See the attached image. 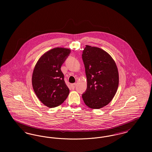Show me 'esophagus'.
<instances>
[{
    "mask_svg": "<svg viewBox=\"0 0 152 152\" xmlns=\"http://www.w3.org/2000/svg\"><path fill=\"white\" fill-rule=\"evenodd\" d=\"M76 83H73V84H72L71 85V86L72 87V88H75V87H76Z\"/></svg>",
    "mask_w": 152,
    "mask_h": 152,
    "instance_id": "obj_1",
    "label": "esophagus"
}]
</instances>
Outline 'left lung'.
<instances>
[{
    "mask_svg": "<svg viewBox=\"0 0 152 152\" xmlns=\"http://www.w3.org/2000/svg\"><path fill=\"white\" fill-rule=\"evenodd\" d=\"M82 58L87 79V91L83 94V99L90 108H102L112 101L118 87L116 63L106 51L88 45Z\"/></svg>",
    "mask_w": 152,
    "mask_h": 152,
    "instance_id": "left-lung-1",
    "label": "left lung"
}]
</instances>
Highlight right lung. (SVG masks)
<instances>
[{"instance_id": "add662e5", "label": "right lung", "mask_w": 152, "mask_h": 152, "mask_svg": "<svg viewBox=\"0 0 152 152\" xmlns=\"http://www.w3.org/2000/svg\"><path fill=\"white\" fill-rule=\"evenodd\" d=\"M70 52L71 50L66 48L51 49L39 58L34 69V91L39 100L48 108L61 105L69 93L60 68Z\"/></svg>"}]
</instances>
